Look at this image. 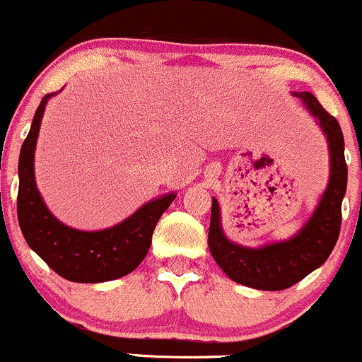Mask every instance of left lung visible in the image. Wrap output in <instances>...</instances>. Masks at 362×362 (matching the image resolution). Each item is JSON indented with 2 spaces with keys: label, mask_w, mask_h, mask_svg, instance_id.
I'll use <instances>...</instances> for the list:
<instances>
[{
  "label": "left lung",
  "mask_w": 362,
  "mask_h": 362,
  "mask_svg": "<svg viewBox=\"0 0 362 362\" xmlns=\"http://www.w3.org/2000/svg\"><path fill=\"white\" fill-rule=\"evenodd\" d=\"M309 109L310 116L325 134L330 155V177L320 204L307 223L286 241L250 248L238 245L225 235L221 227V209L212 198L209 250L219 268L234 282L261 291H280L305 279L310 272L329 259L341 228V202L346 192V162L344 139L339 123L323 109L314 94L293 93Z\"/></svg>",
  "instance_id": "left-lung-1"
}]
</instances>
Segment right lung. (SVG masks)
Wrapping results in <instances>:
<instances>
[{"label":"right lung","instance_id":"add662e5","mask_svg":"<svg viewBox=\"0 0 362 362\" xmlns=\"http://www.w3.org/2000/svg\"><path fill=\"white\" fill-rule=\"evenodd\" d=\"M57 93L40 100L19 155L18 219L30 248L49 268L71 282L98 284L121 279L134 272L146 257L155 225L162 212L177 198L165 192L153 198L132 216L103 230L67 227L49 212L35 184V144L46 103Z\"/></svg>","mask_w":362,"mask_h":362}]
</instances>
